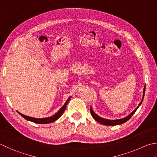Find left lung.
Returning a JSON list of instances; mask_svg holds the SVG:
<instances>
[{
    "instance_id": "8db88e82",
    "label": "left lung",
    "mask_w": 157,
    "mask_h": 157,
    "mask_svg": "<svg viewBox=\"0 0 157 157\" xmlns=\"http://www.w3.org/2000/svg\"><path fill=\"white\" fill-rule=\"evenodd\" d=\"M145 90H146V86H145L144 89V97H143V99H142V100L140 102V104H139L138 107L136 108V109L133 111V112L131 113L129 115L126 117H124L123 119H117V120H108V119H103V118H101V117H99L98 115H97L96 114L93 112L92 108H91V106H90V111L91 115H92L93 117L95 119V121L99 122V123L101 124L106 125V126H115V125H119V124H123V123H125V122H126L128 120H129V119L131 117H132V116L134 115V114H135V113L136 112V110H137V108L141 104L142 101H143L144 98Z\"/></svg>"
}]
</instances>
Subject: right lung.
I'll return each mask as SVG.
<instances>
[{
	"mask_svg": "<svg viewBox=\"0 0 157 157\" xmlns=\"http://www.w3.org/2000/svg\"><path fill=\"white\" fill-rule=\"evenodd\" d=\"M70 99H71V97L67 99L66 103H65L64 106L60 108V110H59L58 113H56L54 115L50 117L37 119V118H33V117H31L24 115H22V114L20 113H18L22 117H24L25 119H27V120H28V121L34 122V123H36V124H49V123H51V122L55 121L57 120V119L60 117V116L62 115V114H63L65 109H66L67 105L68 104V102H69Z\"/></svg>",
	"mask_w": 157,
	"mask_h": 157,
	"instance_id": "1",
	"label": "right lung"
}]
</instances>
